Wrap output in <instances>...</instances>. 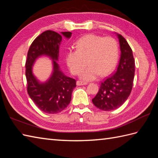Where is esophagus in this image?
<instances>
[{"label":"esophagus","mask_w":158,"mask_h":158,"mask_svg":"<svg viewBox=\"0 0 158 158\" xmlns=\"http://www.w3.org/2000/svg\"><path fill=\"white\" fill-rule=\"evenodd\" d=\"M86 84H88V83H86L85 81H77V85H84Z\"/></svg>","instance_id":"1"}]
</instances>
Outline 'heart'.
<instances>
[{
  "instance_id": "obj_1",
  "label": "heart",
  "mask_w": 158,
  "mask_h": 158,
  "mask_svg": "<svg viewBox=\"0 0 158 158\" xmlns=\"http://www.w3.org/2000/svg\"><path fill=\"white\" fill-rule=\"evenodd\" d=\"M119 48L111 36L89 34L82 36L76 43V49L66 54V63L74 75H78L86 66L81 77L90 81L99 75L105 76L115 66L118 60Z\"/></svg>"
}]
</instances>
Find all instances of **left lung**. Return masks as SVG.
<instances>
[{
	"label": "left lung",
	"instance_id": "left-lung-1",
	"mask_svg": "<svg viewBox=\"0 0 158 158\" xmlns=\"http://www.w3.org/2000/svg\"><path fill=\"white\" fill-rule=\"evenodd\" d=\"M119 39L121 57L116 71L101 82L98 92L92 99L97 108L109 111L122 106L132 91L135 72L132 50L121 35Z\"/></svg>",
	"mask_w": 158,
	"mask_h": 158
}]
</instances>
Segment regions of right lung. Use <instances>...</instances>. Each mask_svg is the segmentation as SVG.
<instances>
[{
    "label": "right lung",
    "instance_id": "add662e5",
    "mask_svg": "<svg viewBox=\"0 0 158 158\" xmlns=\"http://www.w3.org/2000/svg\"><path fill=\"white\" fill-rule=\"evenodd\" d=\"M69 39L72 33L62 32ZM62 36L56 32L46 31L36 37L28 49L26 62V77L29 96L43 112L56 114L66 109L71 100L76 80L66 77L60 70L58 64L59 46ZM41 55H47L53 60V73L45 83H40L32 74L35 60Z\"/></svg>",
    "mask_w": 158,
    "mask_h": 158
}]
</instances>
